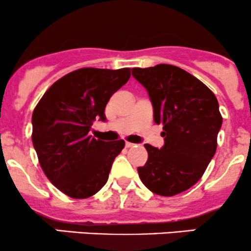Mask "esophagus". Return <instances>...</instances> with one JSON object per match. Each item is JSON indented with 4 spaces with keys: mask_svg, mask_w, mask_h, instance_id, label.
I'll list each match as a JSON object with an SVG mask.
<instances>
[{
    "mask_svg": "<svg viewBox=\"0 0 251 251\" xmlns=\"http://www.w3.org/2000/svg\"><path fill=\"white\" fill-rule=\"evenodd\" d=\"M125 146H126V148H127V149H129V148H133L134 144H133V143H129V142H126Z\"/></svg>",
    "mask_w": 251,
    "mask_h": 251,
    "instance_id": "1",
    "label": "esophagus"
}]
</instances>
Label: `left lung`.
I'll list each match as a JSON object with an SVG mask.
<instances>
[{
	"label": "left lung",
	"mask_w": 251,
	"mask_h": 251,
	"mask_svg": "<svg viewBox=\"0 0 251 251\" xmlns=\"http://www.w3.org/2000/svg\"><path fill=\"white\" fill-rule=\"evenodd\" d=\"M148 89L154 123L163 126L162 149L145 144V165L138 168L144 185L155 195L175 196L195 185L217 149L222 116L215 94L192 74L172 65L133 68Z\"/></svg>",
	"instance_id": "obj_1"
}]
</instances>
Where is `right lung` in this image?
<instances>
[{
  "label": "right lung",
  "instance_id": "1",
  "mask_svg": "<svg viewBox=\"0 0 251 251\" xmlns=\"http://www.w3.org/2000/svg\"><path fill=\"white\" fill-rule=\"evenodd\" d=\"M129 76V68H80L54 82L34 108L31 140L39 163L65 195L88 198L107 181L125 142H102L89 129L97 119L105 122L106 103Z\"/></svg>",
  "mask_w": 251,
  "mask_h": 251
}]
</instances>
